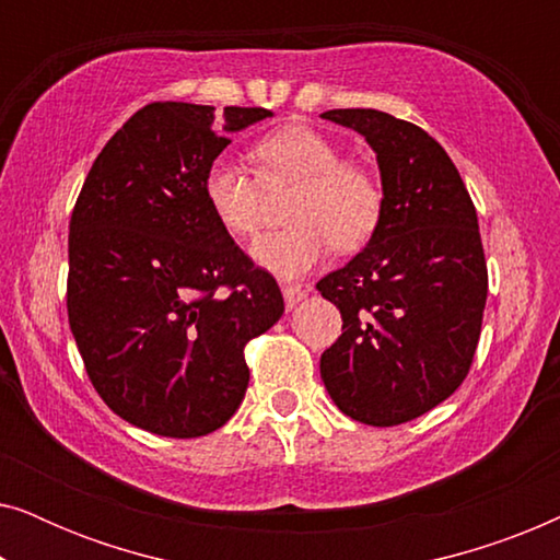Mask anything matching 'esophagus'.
<instances>
[{
	"instance_id": "obj_1",
	"label": "esophagus",
	"mask_w": 560,
	"mask_h": 560,
	"mask_svg": "<svg viewBox=\"0 0 560 560\" xmlns=\"http://www.w3.org/2000/svg\"><path fill=\"white\" fill-rule=\"evenodd\" d=\"M282 295H285V305L288 308H295L298 303L303 301L305 295H308V288H303V285H282Z\"/></svg>"
}]
</instances>
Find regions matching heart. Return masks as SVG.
<instances>
[{"instance_id": "1", "label": "heart", "mask_w": 560, "mask_h": 560, "mask_svg": "<svg viewBox=\"0 0 560 560\" xmlns=\"http://www.w3.org/2000/svg\"><path fill=\"white\" fill-rule=\"evenodd\" d=\"M255 173L226 158L203 173V198L217 224L232 240H249L265 219V190L295 188L285 209L288 229L252 247L267 270L298 278L334 247L354 252L377 232L385 190L372 171L343 160L339 144L311 127H282L252 150Z\"/></svg>"}]
</instances>
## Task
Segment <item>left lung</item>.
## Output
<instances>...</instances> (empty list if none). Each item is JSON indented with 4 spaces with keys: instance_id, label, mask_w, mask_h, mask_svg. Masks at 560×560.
<instances>
[{
    "instance_id": "obj_1",
    "label": "left lung",
    "mask_w": 560,
    "mask_h": 560,
    "mask_svg": "<svg viewBox=\"0 0 560 560\" xmlns=\"http://www.w3.org/2000/svg\"><path fill=\"white\" fill-rule=\"evenodd\" d=\"M320 117L364 135L385 190L370 244L316 285L343 320L320 354V380L349 418L400 425L454 395L471 370L489 285L477 209L425 129L377 109Z\"/></svg>"
}]
</instances>
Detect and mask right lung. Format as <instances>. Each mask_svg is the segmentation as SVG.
Segmentation results:
<instances>
[{
    "label": "right lung",
    "instance_id": "add662e5",
    "mask_svg": "<svg viewBox=\"0 0 560 560\" xmlns=\"http://www.w3.org/2000/svg\"><path fill=\"white\" fill-rule=\"evenodd\" d=\"M262 106L152 102L106 142L68 234V324L91 385L142 431L198 439L249 385L244 347L285 311L278 282L211 217L203 173Z\"/></svg>",
    "mask_w": 560,
    "mask_h": 560
}]
</instances>
